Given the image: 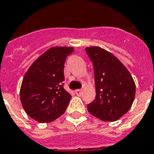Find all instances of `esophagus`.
I'll return each instance as SVG.
<instances>
[{"mask_svg":"<svg viewBox=\"0 0 154 154\" xmlns=\"http://www.w3.org/2000/svg\"><path fill=\"white\" fill-rule=\"evenodd\" d=\"M75 93H76V95L77 96H82V89H77V90H76L75 91Z\"/></svg>","mask_w":154,"mask_h":154,"instance_id":"obj_1","label":"esophagus"}]
</instances>
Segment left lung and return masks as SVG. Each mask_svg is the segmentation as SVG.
Instances as JSON below:
<instances>
[{
    "label": "left lung",
    "instance_id": "1",
    "mask_svg": "<svg viewBox=\"0 0 154 154\" xmlns=\"http://www.w3.org/2000/svg\"><path fill=\"white\" fill-rule=\"evenodd\" d=\"M93 64L96 97L88 112L103 121L114 122L125 114L135 97V83L129 72L116 57L97 47L86 48Z\"/></svg>",
    "mask_w": 154,
    "mask_h": 154
}]
</instances>
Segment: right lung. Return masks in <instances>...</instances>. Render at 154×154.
<instances>
[{
  "mask_svg": "<svg viewBox=\"0 0 154 154\" xmlns=\"http://www.w3.org/2000/svg\"><path fill=\"white\" fill-rule=\"evenodd\" d=\"M72 47H52L36 59L22 80L20 97L26 112L39 122L62 116L71 99L64 89V63Z\"/></svg>",
  "mask_w": 154,
  "mask_h": 154,
  "instance_id": "right-lung-1",
  "label": "right lung"
}]
</instances>
